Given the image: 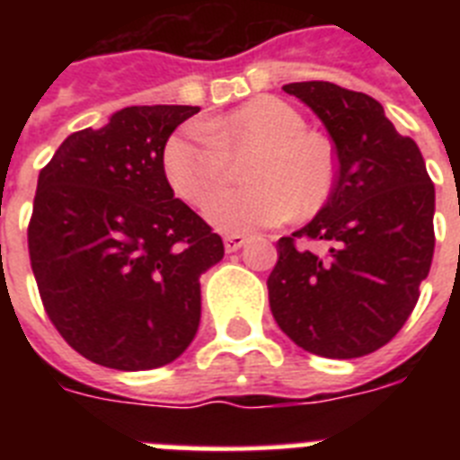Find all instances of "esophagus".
Returning a JSON list of instances; mask_svg holds the SVG:
<instances>
[{
	"label": "esophagus",
	"mask_w": 460,
	"mask_h": 460,
	"mask_svg": "<svg viewBox=\"0 0 460 460\" xmlns=\"http://www.w3.org/2000/svg\"><path fill=\"white\" fill-rule=\"evenodd\" d=\"M223 243H226L227 253H234V251H239L243 243H246V237H243V234H226V237H223Z\"/></svg>",
	"instance_id": "1"
}]
</instances>
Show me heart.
<instances>
[{"instance_id": "heart-1", "label": "heart", "mask_w": 460, "mask_h": 460, "mask_svg": "<svg viewBox=\"0 0 460 460\" xmlns=\"http://www.w3.org/2000/svg\"><path fill=\"white\" fill-rule=\"evenodd\" d=\"M253 158L243 180L251 186L223 193L211 202L207 218L227 234L288 223L302 211L318 214L336 186L334 149L308 133L304 115L274 96L243 103L170 137L164 147V174L177 198L193 207L207 202L233 180V164Z\"/></svg>"}]
</instances>
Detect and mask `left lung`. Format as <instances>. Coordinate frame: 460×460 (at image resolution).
Returning <instances> with one entry per match:
<instances>
[{
  "label": "left lung",
  "mask_w": 460,
  "mask_h": 460,
  "mask_svg": "<svg viewBox=\"0 0 460 460\" xmlns=\"http://www.w3.org/2000/svg\"><path fill=\"white\" fill-rule=\"evenodd\" d=\"M334 140L336 186L302 230L279 239L267 279L279 327L299 348L355 359L387 345L410 318L429 276L436 189L417 142L394 128L368 93L334 83H290ZM324 241L313 254L298 243Z\"/></svg>",
  "instance_id": "left-lung-1"
}]
</instances>
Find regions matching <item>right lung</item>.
<instances>
[{
    "mask_svg": "<svg viewBox=\"0 0 460 460\" xmlns=\"http://www.w3.org/2000/svg\"><path fill=\"white\" fill-rule=\"evenodd\" d=\"M198 105H131L71 133L40 170L27 242L48 318L117 371L165 367L200 324V276L223 239L164 174V147Z\"/></svg>",
    "mask_w": 460,
    "mask_h": 460,
    "instance_id": "right-lung-1",
    "label": "right lung"
}]
</instances>
